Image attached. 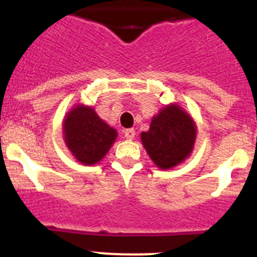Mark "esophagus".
Listing matches in <instances>:
<instances>
[{
	"label": "esophagus",
	"mask_w": 257,
	"mask_h": 257,
	"mask_svg": "<svg viewBox=\"0 0 257 257\" xmlns=\"http://www.w3.org/2000/svg\"><path fill=\"white\" fill-rule=\"evenodd\" d=\"M123 134L127 140H133L135 138V130L134 128H127V130H124Z\"/></svg>",
	"instance_id": "34e87169"
}]
</instances>
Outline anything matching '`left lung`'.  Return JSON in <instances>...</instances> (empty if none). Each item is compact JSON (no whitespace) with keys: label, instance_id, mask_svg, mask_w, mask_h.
I'll return each mask as SVG.
<instances>
[{"label":"left lung","instance_id":"left-lung-1","mask_svg":"<svg viewBox=\"0 0 257 257\" xmlns=\"http://www.w3.org/2000/svg\"><path fill=\"white\" fill-rule=\"evenodd\" d=\"M196 136L193 118L178 104H170L152 118L149 130L140 138L157 167L169 170L190 156Z\"/></svg>","mask_w":257,"mask_h":257}]
</instances>
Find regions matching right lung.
Instances as JSON below:
<instances>
[{"mask_svg":"<svg viewBox=\"0 0 257 257\" xmlns=\"http://www.w3.org/2000/svg\"><path fill=\"white\" fill-rule=\"evenodd\" d=\"M64 142L78 162H100L117 138V131L101 119L94 108L76 105L64 119Z\"/></svg>","mask_w":257,"mask_h":257,"instance_id":"1","label":"right lung"}]
</instances>
